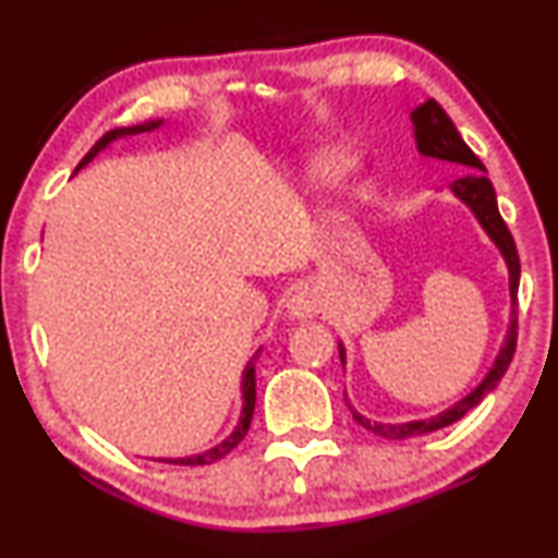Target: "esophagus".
<instances>
[{
    "label": "esophagus",
    "instance_id": "esophagus-1",
    "mask_svg": "<svg viewBox=\"0 0 558 558\" xmlns=\"http://www.w3.org/2000/svg\"><path fill=\"white\" fill-rule=\"evenodd\" d=\"M322 312V296L312 288H301L286 304L288 319H312Z\"/></svg>",
    "mask_w": 558,
    "mask_h": 558
}]
</instances>
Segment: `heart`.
Listing matches in <instances>:
<instances>
[{"label": "heart", "mask_w": 558, "mask_h": 558, "mask_svg": "<svg viewBox=\"0 0 558 558\" xmlns=\"http://www.w3.org/2000/svg\"><path fill=\"white\" fill-rule=\"evenodd\" d=\"M353 163L355 158L351 153L322 150L312 158V163H308V179H312L317 186H332L353 169ZM368 199H372V186H361V190L355 192V203L366 205Z\"/></svg>", "instance_id": "1"}]
</instances>
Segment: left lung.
<instances>
[{
	"label": "left lung",
	"instance_id": "left-lung-1",
	"mask_svg": "<svg viewBox=\"0 0 558 558\" xmlns=\"http://www.w3.org/2000/svg\"><path fill=\"white\" fill-rule=\"evenodd\" d=\"M411 122H413V137H415V147H418L421 156L426 158H436V160H449V163L460 166L465 169L460 179H454L449 184V192L460 199L462 205H468V210L475 215L486 236L494 241L496 250L501 252V257L507 262V272H509V299H512V312H509V327L505 335V343H501L499 353H496L492 368L483 374V379L475 385L471 392L462 395V398L449 405L447 411L432 415V418H418V421H405V424H381V421H372L366 415H361L355 408H351L355 424H361L368 428L372 434L385 436V439H408V436H421L428 432H436V428H445L454 421H460L471 408L478 405V402L486 398L492 389H496L505 372L509 368V361L514 355V345H517V288H520V257H517V246L512 233L505 220L499 215V205H496V192L492 186V181L486 179V169L471 147L465 145V140L460 137L458 126H454L452 119L447 117V111L436 104L434 98H428L426 104H421L418 109L411 111ZM340 351V364L345 366V345L338 343Z\"/></svg>",
	"mask_w": 558,
	"mask_h": 558
}]
</instances>
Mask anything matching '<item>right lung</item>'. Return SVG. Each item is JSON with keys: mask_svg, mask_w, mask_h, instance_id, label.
Masks as SVG:
<instances>
[{"mask_svg": "<svg viewBox=\"0 0 558 558\" xmlns=\"http://www.w3.org/2000/svg\"><path fill=\"white\" fill-rule=\"evenodd\" d=\"M160 124H163V119H153V122H145V124L119 126V130L106 132L104 137H100L98 143L93 145L90 150H87V156H85L83 160H80L77 169H75V173H77L80 169H85V166L90 163V160L96 158L100 150H106V147H109L111 143H117V140H122V137H132V134L153 132V130H158ZM259 351H262V348H259ZM259 351L252 355L250 364L244 366V374H241V415H239V424H236V428H233V432L228 434L226 439L220 441V445H215V447H210V449H205V452L186 454V458H158V462H169V465H210V462L220 460V458H226V454L231 452V449L236 447L241 439H244L246 432H250V424H252L254 400H257V379H254V359H257Z\"/></svg>", "mask_w": 558, "mask_h": 558, "instance_id": "right-lung-1", "label": "right lung"}]
</instances>
